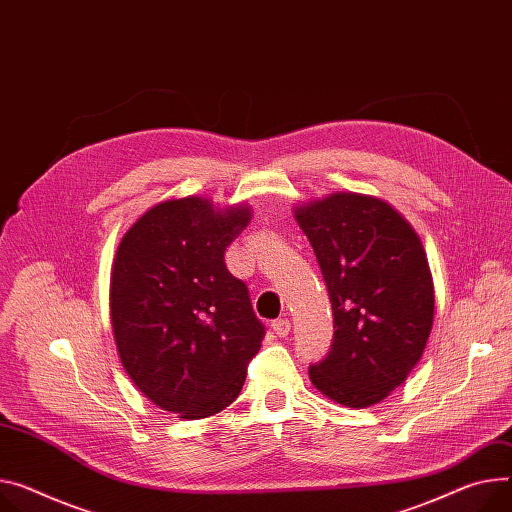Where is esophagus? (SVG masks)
<instances>
[{"instance_id":"obj_1","label":"esophagus","mask_w":512,"mask_h":512,"mask_svg":"<svg viewBox=\"0 0 512 512\" xmlns=\"http://www.w3.org/2000/svg\"><path fill=\"white\" fill-rule=\"evenodd\" d=\"M272 332L277 334L279 338H285L289 332H291V322L287 318H281V320H274L272 324Z\"/></svg>"}]
</instances>
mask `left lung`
Instances as JSON below:
<instances>
[{"label": "left lung", "mask_w": 512, "mask_h": 512, "mask_svg": "<svg viewBox=\"0 0 512 512\" xmlns=\"http://www.w3.org/2000/svg\"><path fill=\"white\" fill-rule=\"evenodd\" d=\"M330 295L334 338L309 367L326 398L367 408L406 381L420 361L435 316L424 248L387 203L334 192L295 209Z\"/></svg>", "instance_id": "1"}]
</instances>
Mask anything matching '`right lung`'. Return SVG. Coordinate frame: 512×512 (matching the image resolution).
Listing matches in <instances>:
<instances>
[{
  "instance_id": "obj_1",
  "label": "right lung",
  "mask_w": 512,
  "mask_h": 512,
  "mask_svg": "<svg viewBox=\"0 0 512 512\" xmlns=\"http://www.w3.org/2000/svg\"><path fill=\"white\" fill-rule=\"evenodd\" d=\"M250 209H215L201 196L151 207L125 233L110 277L119 357L137 389L184 420L240 396L266 334L225 250Z\"/></svg>"
}]
</instances>
